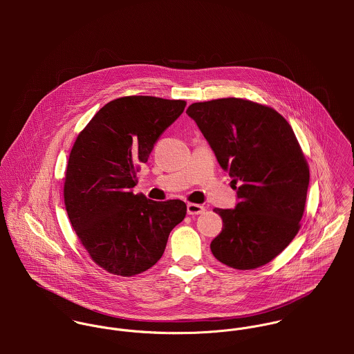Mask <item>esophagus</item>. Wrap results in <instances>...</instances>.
<instances>
[{"instance_id":"1","label":"esophagus","mask_w":354,"mask_h":354,"mask_svg":"<svg viewBox=\"0 0 354 354\" xmlns=\"http://www.w3.org/2000/svg\"><path fill=\"white\" fill-rule=\"evenodd\" d=\"M204 207H203L202 204H196V203H188L187 204V212L189 214V215H199V214H202L204 212Z\"/></svg>"}]
</instances>
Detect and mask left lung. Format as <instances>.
Segmentation results:
<instances>
[{"mask_svg": "<svg viewBox=\"0 0 354 354\" xmlns=\"http://www.w3.org/2000/svg\"><path fill=\"white\" fill-rule=\"evenodd\" d=\"M187 114L237 191L234 208H214L223 229L211 252L237 270L267 264L299 233L309 185L292 127L274 109L240 98L192 103Z\"/></svg>", "mask_w": 354, "mask_h": 354, "instance_id": "1", "label": "left lung"}]
</instances>
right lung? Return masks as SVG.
<instances>
[{"label": "right lung", "instance_id": "right-lung-1", "mask_svg": "<svg viewBox=\"0 0 354 354\" xmlns=\"http://www.w3.org/2000/svg\"><path fill=\"white\" fill-rule=\"evenodd\" d=\"M185 104L136 95L109 102L69 153L64 184L69 221L93 260L111 274L132 277L149 270L185 218L183 201L153 202L133 194L140 163Z\"/></svg>", "mask_w": 354, "mask_h": 354}]
</instances>
